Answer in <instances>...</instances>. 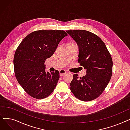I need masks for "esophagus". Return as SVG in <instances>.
<instances>
[{
	"mask_svg": "<svg viewBox=\"0 0 130 130\" xmlns=\"http://www.w3.org/2000/svg\"><path fill=\"white\" fill-rule=\"evenodd\" d=\"M67 73V72L64 70H61L59 71V75L60 76H62L63 75H64V74H66Z\"/></svg>",
	"mask_w": 130,
	"mask_h": 130,
	"instance_id": "34e87169",
	"label": "esophagus"
}]
</instances>
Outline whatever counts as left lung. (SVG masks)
<instances>
[{
  "mask_svg": "<svg viewBox=\"0 0 130 130\" xmlns=\"http://www.w3.org/2000/svg\"><path fill=\"white\" fill-rule=\"evenodd\" d=\"M79 48L78 63L86 70V75L78 77L73 75L70 90L77 99L90 101L105 90L112 75L113 61L103 41L85 30H67Z\"/></svg>",
  "mask_w": 130,
  "mask_h": 130,
  "instance_id": "obj_1",
  "label": "left lung"
}]
</instances>
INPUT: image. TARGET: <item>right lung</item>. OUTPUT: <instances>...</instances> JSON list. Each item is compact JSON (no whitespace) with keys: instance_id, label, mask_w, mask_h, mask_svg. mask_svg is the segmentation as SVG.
<instances>
[{"instance_id":"add662e5","label":"right lung","mask_w":130,"mask_h":130,"mask_svg":"<svg viewBox=\"0 0 130 130\" xmlns=\"http://www.w3.org/2000/svg\"><path fill=\"white\" fill-rule=\"evenodd\" d=\"M66 36L64 30H36L28 34L18 46L13 58L15 75L20 86L32 98H46L56 87L59 72L46 73L44 63Z\"/></svg>"}]
</instances>
